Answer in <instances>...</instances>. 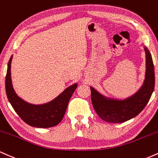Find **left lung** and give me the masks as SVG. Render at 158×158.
Here are the masks:
<instances>
[{"mask_svg": "<svg viewBox=\"0 0 158 158\" xmlns=\"http://www.w3.org/2000/svg\"><path fill=\"white\" fill-rule=\"evenodd\" d=\"M146 55V79L137 93L123 101L105 98L95 89H91L92 103L95 112L104 121L122 123L135 117L144 109L155 89V69L149 51L145 48Z\"/></svg>", "mask_w": 158, "mask_h": 158, "instance_id": "1", "label": "left lung"}]
</instances>
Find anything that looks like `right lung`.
<instances>
[{
	"label": "right lung",
	"mask_w": 158,
	"mask_h": 158,
	"mask_svg": "<svg viewBox=\"0 0 158 158\" xmlns=\"http://www.w3.org/2000/svg\"><path fill=\"white\" fill-rule=\"evenodd\" d=\"M12 56L8 63L6 71V93L9 102L20 118L27 125L36 127H51L58 125L63 118L69 102L77 84L65 89L59 96L51 102L41 105H34L24 102L16 95L12 88L11 81V61Z\"/></svg>",
	"instance_id": "right-lung-1"
}]
</instances>
